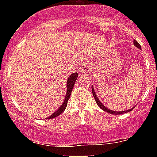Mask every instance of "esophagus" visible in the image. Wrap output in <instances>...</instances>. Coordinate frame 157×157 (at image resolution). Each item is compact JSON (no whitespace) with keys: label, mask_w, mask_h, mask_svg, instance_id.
<instances>
[{"label":"esophagus","mask_w":157,"mask_h":157,"mask_svg":"<svg viewBox=\"0 0 157 157\" xmlns=\"http://www.w3.org/2000/svg\"><path fill=\"white\" fill-rule=\"evenodd\" d=\"M91 68V64L90 61H86L83 62L80 67V71L82 72L83 74H87L88 72H90Z\"/></svg>","instance_id":"esophagus-1"}]
</instances>
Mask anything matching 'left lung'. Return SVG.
Wrapping results in <instances>:
<instances>
[{
	"label": "left lung",
	"instance_id": "8db88e82",
	"mask_svg": "<svg viewBox=\"0 0 157 157\" xmlns=\"http://www.w3.org/2000/svg\"><path fill=\"white\" fill-rule=\"evenodd\" d=\"M134 46L138 47V48H141V45H140L139 43L138 42V41H136V40H134ZM92 93H93V95H94V99H95L96 102H97V104H98V106L101 108L102 110L105 111V112H109V113H110V114H112V115H121V114H123V113H126V112H130V111H132L133 109H134V107H133V108H131L130 109H128V110L127 111H122V112H116V111H112V110H110L109 109H108V108H106V107L105 106V105H103V104L101 103V101H100V100L98 99V98L97 97V94H96L95 91H94V86H92Z\"/></svg>",
	"mask_w": 157,
	"mask_h": 157
}]
</instances>
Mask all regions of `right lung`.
I'll return each instance as SVG.
<instances>
[{"label":"right lung","instance_id":"1","mask_svg":"<svg viewBox=\"0 0 157 157\" xmlns=\"http://www.w3.org/2000/svg\"><path fill=\"white\" fill-rule=\"evenodd\" d=\"M77 78H78V73H73V74H71L70 76H69V78H67V93H66V96H65L64 101H63V104L59 106V109H58L56 112H54L53 114L51 115L50 116H48L47 119H53V118L59 116V115L61 114L62 112L65 110L67 105V101H68L69 98H70L71 94L72 89H73V87H74L75 82H76Z\"/></svg>","mask_w":157,"mask_h":157}]
</instances>
